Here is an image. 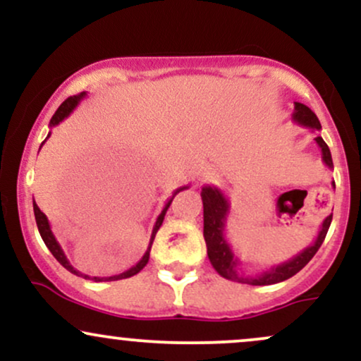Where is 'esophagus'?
<instances>
[{
    "mask_svg": "<svg viewBox=\"0 0 361 361\" xmlns=\"http://www.w3.org/2000/svg\"><path fill=\"white\" fill-rule=\"evenodd\" d=\"M207 180H209V175H204V176H202V181H207Z\"/></svg>",
    "mask_w": 361,
    "mask_h": 361,
    "instance_id": "esophagus-1",
    "label": "esophagus"
}]
</instances>
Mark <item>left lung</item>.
I'll list each match as a JSON object with an SVG mask.
<instances>
[{"label": "left lung", "instance_id": "1", "mask_svg": "<svg viewBox=\"0 0 361 361\" xmlns=\"http://www.w3.org/2000/svg\"><path fill=\"white\" fill-rule=\"evenodd\" d=\"M292 120L299 126H304L310 128L312 132L321 130V122L316 117L312 110L309 106H305L304 103L295 102V109H293ZM317 142V146L321 147L322 152V163L327 168L333 169V157H331V151L324 142V139L321 135H317L314 139ZM334 186V181H333ZM202 202H204V238L207 243V255H209L210 263L215 268V271L219 275L224 276L227 280L238 281V283H247V285H273L279 283V281L288 280L290 276H293L295 273H299L310 259L314 258L321 244L324 243V238L329 231L331 221H333V214L327 215L322 221L319 234L310 246L302 250L299 255H295L293 258H290L283 263L275 264V267L268 268V270L261 273H247L241 268V259L234 255L233 247L227 243L226 239V222L231 212V204L227 200L226 195L222 193L221 188L217 186L205 185L202 188Z\"/></svg>", "mask_w": 361, "mask_h": 361}]
</instances>
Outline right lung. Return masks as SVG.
<instances>
[{
    "label": "right lung",
    "instance_id": "right-lung-1",
    "mask_svg": "<svg viewBox=\"0 0 361 361\" xmlns=\"http://www.w3.org/2000/svg\"><path fill=\"white\" fill-rule=\"evenodd\" d=\"M82 98H86V93H85V91H82V93H80V94H74V97H69L68 100H66V102H62L59 109L56 110V114L52 115L51 123H49V126H51V128H52V127H56V126H59V123L62 122V120L68 118L69 115L73 114V110L76 109L78 105H80V102L82 100ZM49 137H51V132H49V135H47V139H49ZM47 139H45V140H47ZM45 140H44V142H45ZM44 142H42V144H44ZM40 147H42V146H40ZM186 188H188V185H186V186H180V188H176L175 192H173V197H171V198H168L166 205L163 207V210H161V214L157 215L154 227H152L151 239H149L147 251L144 252L142 258H140V259L137 261V263H135L134 267H132V268H128V270H126L123 273H118V275H114V276H103V279H102V276H93V279H91V276H88V275H82L81 271H78L76 268H74L73 264L69 263V259L66 258V255H64V251H62L61 244L57 243L56 235L52 234L51 224H49L47 215H45V214L42 212V210L39 209V205H37V204H35V200H34L35 222H37V227H39V233H40V235H42V239H44L45 246L49 247V251L52 252L54 258H56L57 261H59V263H61L62 267H64L66 270H68V271H71V273H74V275H78V276H82V279H91V280H94V281H115V280H122V279H130V276L137 275V273H139L140 270H142V268L146 267V264H147V261H149V252H151L152 241H154L156 233H157V231H159L161 224H163V221H164V215H166V210L169 209V205H171V202H173V198H175V195H176V193H180L181 190H186Z\"/></svg>",
    "mask_w": 361,
    "mask_h": 361
}]
</instances>
